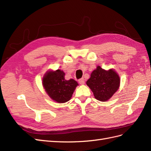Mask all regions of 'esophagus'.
<instances>
[{"mask_svg": "<svg viewBox=\"0 0 151 151\" xmlns=\"http://www.w3.org/2000/svg\"><path fill=\"white\" fill-rule=\"evenodd\" d=\"M78 82L80 85H83L85 83V80L83 78H81L78 80Z\"/></svg>", "mask_w": 151, "mask_h": 151, "instance_id": "34e87169", "label": "esophagus"}]
</instances>
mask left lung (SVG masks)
Masks as SVG:
<instances>
[{
	"label": "left lung",
	"instance_id": "left-lung-1",
	"mask_svg": "<svg viewBox=\"0 0 151 151\" xmlns=\"http://www.w3.org/2000/svg\"><path fill=\"white\" fill-rule=\"evenodd\" d=\"M96 99L106 101L118 90L120 78L113 69L106 71L98 66L92 72L91 78L86 82Z\"/></svg>",
	"mask_w": 151,
	"mask_h": 151
}]
</instances>
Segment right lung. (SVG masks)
<instances>
[{"instance_id":"add662e5","label":"right lung","mask_w":151,"mask_h":151,"mask_svg":"<svg viewBox=\"0 0 151 151\" xmlns=\"http://www.w3.org/2000/svg\"><path fill=\"white\" fill-rule=\"evenodd\" d=\"M64 76L63 71L57 69L55 71L47 72L42 79V85L48 96L60 103L68 101L78 85L73 79L65 80Z\"/></svg>"}]
</instances>
